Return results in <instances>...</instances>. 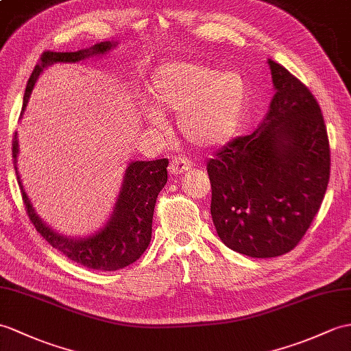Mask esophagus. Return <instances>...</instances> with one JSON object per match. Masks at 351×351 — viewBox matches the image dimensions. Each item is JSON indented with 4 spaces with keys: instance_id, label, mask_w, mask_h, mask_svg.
<instances>
[{
    "instance_id": "1",
    "label": "esophagus",
    "mask_w": 351,
    "mask_h": 351,
    "mask_svg": "<svg viewBox=\"0 0 351 351\" xmlns=\"http://www.w3.org/2000/svg\"><path fill=\"white\" fill-rule=\"evenodd\" d=\"M191 167H193L191 160H189L186 157H182V156H178V157H173L172 161H170L169 172H170V175L178 176V175L186 172V170H190Z\"/></svg>"
}]
</instances>
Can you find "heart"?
<instances>
[{
	"instance_id": "obj_1",
	"label": "heart",
	"mask_w": 351,
	"mask_h": 351,
	"mask_svg": "<svg viewBox=\"0 0 351 351\" xmlns=\"http://www.w3.org/2000/svg\"><path fill=\"white\" fill-rule=\"evenodd\" d=\"M151 97L162 112L179 113L178 128L199 148H213L233 136L243 115L247 85L241 75L193 62L161 65L151 79ZM152 124L161 118L152 113Z\"/></svg>"
}]
</instances>
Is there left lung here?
I'll list each match as a JSON object with an SVG mask.
<instances>
[{"mask_svg":"<svg viewBox=\"0 0 351 351\" xmlns=\"http://www.w3.org/2000/svg\"><path fill=\"white\" fill-rule=\"evenodd\" d=\"M267 62L275 95L262 124L224 145L206 165L219 239L257 258L282 256L302 241L330 176L319 103L287 69Z\"/></svg>","mask_w":351,"mask_h":351,"instance_id":"1","label":"left lung"}]
</instances>
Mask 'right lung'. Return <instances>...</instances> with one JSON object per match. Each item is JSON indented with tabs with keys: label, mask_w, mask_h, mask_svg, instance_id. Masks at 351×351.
<instances>
[{
	"label": "right lung",
	"mask_w": 351,
	"mask_h": 351,
	"mask_svg": "<svg viewBox=\"0 0 351 351\" xmlns=\"http://www.w3.org/2000/svg\"><path fill=\"white\" fill-rule=\"evenodd\" d=\"M113 46L115 45H112L110 42H101L77 52L45 51L28 79L25 95H23L22 112L25 110L32 88H34L37 77L46 65H51L53 62H77L91 55L108 52ZM18 152V138H16L14 133L12 154L16 175H18V169H16ZM167 158L132 162L127 169L119 199L108 226L99 233L84 239H70L67 236H61L49 229L32 209L31 202L21 184L19 175L18 184L21 186L22 200L31 223L34 224L36 230L55 250L61 251L65 257H69L73 262L89 269L118 271V269L132 265L141 258L145 250L149 245L154 208H156L158 193L167 182Z\"/></svg>",
	"instance_id": "obj_1"
}]
</instances>
